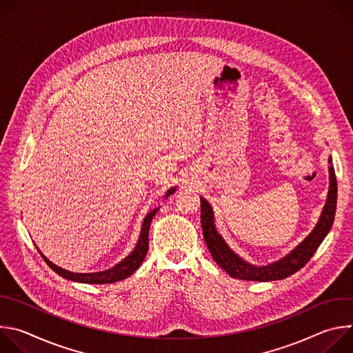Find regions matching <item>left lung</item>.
<instances>
[{
  "label": "left lung",
  "mask_w": 353,
  "mask_h": 353,
  "mask_svg": "<svg viewBox=\"0 0 353 353\" xmlns=\"http://www.w3.org/2000/svg\"><path fill=\"white\" fill-rule=\"evenodd\" d=\"M328 173H330V187L328 195L314 229L301 240L292 251L278 261H274L267 265H254L244 261L240 256L228 245L223 237L219 234L215 226V216L211 204L205 198L201 196V226H203L204 240L215 263L223 268L232 278L244 279V281H257L268 282L278 281L290 276L303 268L309 260L316 253L319 245L323 243L331 226L334 223L335 211H336V177L332 166V158H328Z\"/></svg>",
  "instance_id": "obj_1"
}]
</instances>
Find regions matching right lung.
<instances>
[{
  "mask_svg": "<svg viewBox=\"0 0 353 353\" xmlns=\"http://www.w3.org/2000/svg\"><path fill=\"white\" fill-rule=\"evenodd\" d=\"M177 187H172L170 190H168V192L165 194L163 199L170 196L174 191H176ZM161 207H157L154 208L152 211H150L143 222H142V228H141V233H139V237H138V241L134 247V250L131 251V253L124 259L121 260L119 264H116L114 267L109 268V270H105V271H100V272H88V274H79V272H71V271H67L56 264H53L52 261H50L41 251L39 250L40 256L43 257V260L47 263V265L52 268L54 272H57L60 276L65 278V279H70V281H74V282H81V283H113V282H119V281H123L128 276H131L137 270L138 267L142 264L146 253H148V248H149V243H148V236H149V226H150V222H152L154 216L157 215V212L159 211Z\"/></svg>",
  "mask_w": 353,
  "mask_h": 353,
  "instance_id": "1",
  "label": "right lung"
}]
</instances>
